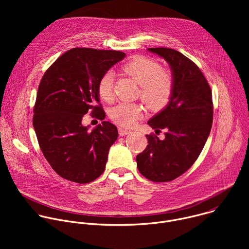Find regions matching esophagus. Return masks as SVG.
Returning a JSON list of instances; mask_svg holds the SVG:
<instances>
[{
  "label": "esophagus",
  "mask_w": 249,
  "mask_h": 249,
  "mask_svg": "<svg viewBox=\"0 0 249 249\" xmlns=\"http://www.w3.org/2000/svg\"><path fill=\"white\" fill-rule=\"evenodd\" d=\"M118 133H119L120 136H125V135L131 133V131H130V130H127V129H124V128H119V129H118Z\"/></svg>",
  "instance_id": "1"
}]
</instances>
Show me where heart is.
<instances>
[{"label": "heart", "mask_w": 249, "mask_h": 249, "mask_svg": "<svg viewBox=\"0 0 249 249\" xmlns=\"http://www.w3.org/2000/svg\"><path fill=\"white\" fill-rule=\"evenodd\" d=\"M123 71L140 85L139 96L151 110H160L168 103L173 88L170 71L160 68L157 61L145 56L134 57L123 66ZM97 91L106 102L114 99L112 72H106L100 77ZM109 116L118 125L130 127L143 116V107L137 103L121 102L110 110Z\"/></svg>", "instance_id": "heart-1"}]
</instances>
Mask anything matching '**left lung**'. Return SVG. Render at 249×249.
<instances>
[{"instance_id": "obj_1", "label": "left lung", "mask_w": 249, "mask_h": 249, "mask_svg": "<svg viewBox=\"0 0 249 249\" xmlns=\"http://www.w3.org/2000/svg\"><path fill=\"white\" fill-rule=\"evenodd\" d=\"M169 65L173 88L169 102L148 124L164 139L146 135L149 145L137 156L142 175L155 182L171 181L188 170L201 154L213 123L210 86L201 70L180 52L148 48Z\"/></svg>"}]
</instances>
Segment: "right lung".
Segmentation results:
<instances>
[{"label":"right lung","mask_w":249,"mask_h":249,"mask_svg":"<svg viewBox=\"0 0 249 249\" xmlns=\"http://www.w3.org/2000/svg\"><path fill=\"white\" fill-rule=\"evenodd\" d=\"M125 56L121 51L73 48L60 56L41 79L33 128L43 156L67 180L89 183L105 169L109 149L118 137L117 128L102 121L89 131L82 120L88 112L100 120L105 118L97 84Z\"/></svg>","instance_id":"right-lung-1"}]
</instances>
